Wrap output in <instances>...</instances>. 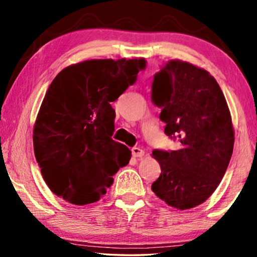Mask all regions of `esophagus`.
I'll return each mask as SVG.
<instances>
[{
  "label": "esophagus",
  "mask_w": 257,
  "mask_h": 257,
  "mask_svg": "<svg viewBox=\"0 0 257 257\" xmlns=\"http://www.w3.org/2000/svg\"><path fill=\"white\" fill-rule=\"evenodd\" d=\"M132 153L134 158H143L144 156V151L139 149V147H133Z\"/></svg>",
  "instance_id": "1"
}]
</instances>
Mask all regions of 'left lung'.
Masks as SVG:
<instances>
[{"mask_svg":"<svg viewBox=\"0 0 257 257\" xmlns=\"http://www.w3.org/2000/svg\"><path fill=\"white\" fill-rule=\"evenodd\" d=\"M152 102L162 108L165 135L179 142L176 151H153L161 175L152 190L172 207L193 208L214 193L231 159L234 137L227 101L206 70L171 60L154 75Z\"/></svg>","mask_w":257,"mask_h":257,"instance_id":"8db88e82","label":"left lung"}]
</instances>
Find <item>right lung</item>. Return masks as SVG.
<instances>
[{
	"instance_id": "obj_1",
	"label": "right lung",
	"mask_w": 257,
	"mask_h": 257,
	"mask_svg": "<svg viewBox=\"0 0 257 257\" xmlns=\"http://www.w3.org/2000/svg\"><path fill=\"white\" fill-rule=\"evenodd\" d=\"M144 59L88 60L63 69L47 89L34 125V151L55 195L94 203L129 163L132 151L113 141L111 103L137 80Z\"/></svg>"
}]
</instances>
